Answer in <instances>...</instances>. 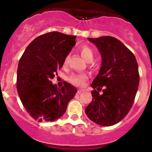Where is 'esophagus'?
Returning <instances> with one entry per match:
<instances>
[{
	"instance_id": "34e87169",
	"label": "esophagus",
	"mask_w": 152,
	"mask_h": 152,
	"mask_svg": "<svg viewBox=\"0 0 152 152\" xmlns=\"http://www.w3.org/2000/svg\"><path fill=\"white\" fill-rule=\"evenodd\" d=\"M85 89H79V90H78V92H77V93H79H79H82V92H85Z\"/></svg>"
}]
</instances>
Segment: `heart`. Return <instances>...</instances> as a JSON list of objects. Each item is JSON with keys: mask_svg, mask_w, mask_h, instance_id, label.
Segmentation results:
<instances>
[{"mask_svg": "<svg viewBox=\"0 0 152 152\" xmlns=\"http://www.w3.org/2000/svg\"><path fill=\"white\" fill-rule=\"evenodd\" d=\"M80 52L82 57L87 62H91L93 59V56H94L93 50L89 45H82L80 48ZM67 62H68V57H66L65 59V61H64V64L67 65ZM87 79V74H85V73H78V74H73L70 76V82L75 85L83 86L85 84Z\"/></svg>", "mask_w": 152, "mask_h": 152, "instance_id": "1", "label": "heart"}]
</instances>
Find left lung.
Returning <instances> with one entry per match:
<instances>
[{"mask_svg": "<svg viewBox=\"0 0 152 152\" xmlns=\"http://www.w3.org/2000/svg\"><path fill=\"white\" fill-rule=\"evenodd\" d=\"M88 39L100 51L102 63L91 85L93 100L85 113L94 123L110 126L124 119L132 107L140 80L138 65L132 52L116 38ZM102 87L103 93L99 94Z\"/></svg>", "mask_w": 152, "mask_h": 152, "instance_id": "1", "label": "left lung"}]
</instances>
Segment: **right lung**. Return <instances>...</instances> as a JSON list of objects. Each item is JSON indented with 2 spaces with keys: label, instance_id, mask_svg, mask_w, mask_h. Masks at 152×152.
Returning a JSON list of instances; mask_svg holds the SVG:
<instances>
[{
  "label": "right lung",
  "instance_id": "right-lung-1",
  "mask_svg": "<svg viewBox=\"0 0 152 152\" xmlns=\"http://www.w3.org/2000/svg\"><path fill=\"white\" fill-rule=\"evenodd\" d=\"M76 36L57 31L35 38L18 63L17 90L27 113L38 121H53L66 112L77 90L69 83L58 88L51 79L76 44Z\"/></svg>",
  "mask_w": 152,
  "mask_h": 152
}]
</instances>
